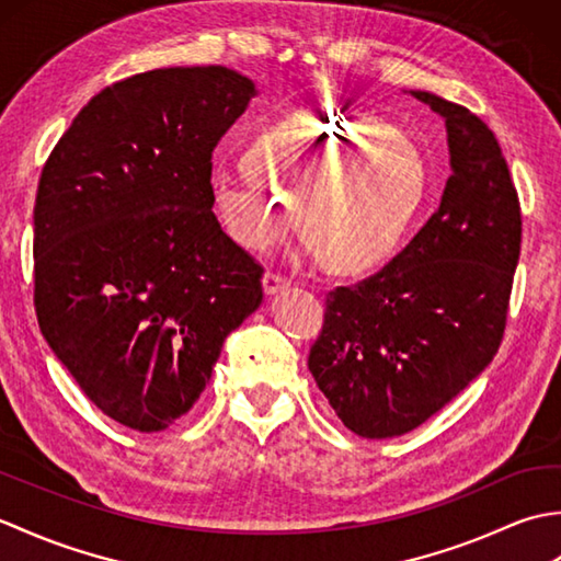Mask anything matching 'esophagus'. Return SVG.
Returning <instances> with one entry per match:
<instances>
[{"mask_svg":"<svg viewBox=\"0 0 561 561\" xmlns=\"http://www.w3.org/2000/svg\"><path fill=\"white\" fill-rule=\"evenodd\" d=\"M291 287V279L284 277V274L279 272H265V277H262V289H265V294H277V291H284Z\"/></svg>","mask_w":561,"mask_h":561,"instance_id":"obj_1","label":"esophagus"}]
</instances>
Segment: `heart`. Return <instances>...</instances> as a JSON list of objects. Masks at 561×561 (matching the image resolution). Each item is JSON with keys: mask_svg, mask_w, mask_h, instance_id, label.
Masks as SVG:
<instances>
[{"mask_svg": "<svg viewBox=\"0 0 561 561\" xmlns=\"http://www.w3.org/2000/svg\"><path fill=\"white\" fill-rule=\"evenodd\" d=\"M426 195V163L408 137L359 111L284 115L255 135L243 165H217L211 197L238 245L267 253L296 226L335 272L386 262Z\"/></svg>", "mask_w": 561, "mask_h": 561, "instance_id": "obj_1", "label": "heart"}]
</instances>
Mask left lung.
Returning <instances> with one entry per match:
<instances>
[{
  "label": "left lung",
  "instance_id": "1",
  "mask_svg": "<svg viewBox=\"0 0 561 561\" xmlns=\"http://www.w3.org/2000/svg\"><path fill=\"white\" fill-rule=\"evenodd\" d=\"M446 117L453 175L440 207L374 277L325 294L308 368L350 432L408 434L494 359L520 255V202L494 133L426 91Z\"/></svg>",
  "mask_w": 561,
  "mask_h": 561
}]
</instances>
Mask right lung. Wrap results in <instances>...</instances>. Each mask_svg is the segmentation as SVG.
<instances>
[{"instance_id": "add662e5", "label": "right lung", "mask_w": 561, "mask_h": 561, "mask_svg": "<svg viewBox=\"0 0 561 561\" xmlns=\"http://www.w3.org/2000/svg\"><path fill=\"white\" fill-rule=\"evenodd\" d=\"M255 96L221 65L96 93L47 157L33 207L43 337L96 408L141 434L197 402L262 304V265L221 231L211 151Z\"/></svg>"}]
</instances>
